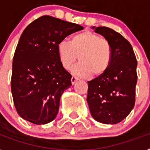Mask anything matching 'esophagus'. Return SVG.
Here are the masks:
<instances>
[{"label":"esophagus","instance_id":"esophagus-1","mask_svg":"<svg viewBox=\"0 0 150 150\" xmlns=\"http://www.w3.org/2000/svg\"><path fill=\"white\" fill-rule=\"evenodd\" d=\"M78 79H78L77 77H75V76H72V77H71V84H72V85H74V84H75V82L78 81Z\"/></svg>","mask_w":150,"mask_h":150}]
</instances>
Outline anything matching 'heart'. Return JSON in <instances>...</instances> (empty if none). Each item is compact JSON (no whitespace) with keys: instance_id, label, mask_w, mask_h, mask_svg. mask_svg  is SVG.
Wrapping results in <instances>:
<instances>
[{"instance_id":"1","label":"heart","mask_w":150,"mask_h":150,"mask_svg":"<svg viewBox=\"0 0 150 150\" xmlns=\"http://www.w3.org/2000/svg\"><path fill=\"white\" fill-rule=\"evenodd\" d=\"M60 62L70 69L79 58L80 62L72 69L79 77L100 78L108 71L112 58V50L108 40L95 33L86 31L71 38V41L62 40L57 45Z\"/></svg>"}]
</instances>
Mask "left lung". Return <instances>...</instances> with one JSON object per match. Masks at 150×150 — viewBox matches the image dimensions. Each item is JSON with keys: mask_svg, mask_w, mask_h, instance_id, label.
<instances>
[{"mask_svg": "<svg viewBox=\"0 0 150 150\" xmlns=\"http://www.w3.org/2000/svg\"><path fill=\"white\" fill-rule=\"evenodd\" d=\"M92 28L109 41L112 58L104 75L88 81L90 112L101 123H119L134 107L137 82L136 55L132 45L119 33L106 27Z\"/></svg>", "mask_w": 150, "mask_h": 150, "instance_id": "1", "label": "left lung"}]
</instances>
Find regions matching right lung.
I'll return each instance as SVG.
<instances>
[{
    "instance_id": "1",
    "label": "right lung",
    "mask_w": 150,
    "mask_h": 150,
    "mask_svg": "<svg viewBox=\"0 0 150 150\" xmlns=\"http://www.w3.org/2000/svg\"><path fill=\"white\" fill-rule=\"evenodd\" d=\"M84 28L52 16H42L23 31L12 64L11 92L21 117L36 125L53 121L61 96L71 86L62 65L57 45Z\"/></svg>"
}]
</instances>
